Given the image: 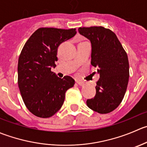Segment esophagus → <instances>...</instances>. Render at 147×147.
Segmentation results:
<instances>
[{
  "instance_id": "1",
  "label": "esophagus",
  "mask_w": 147,
  "mask_h": 147,
  "mask_svg": "<svg viewBox=\"0 0 147 147\" xmlns=\"http://www.w3.org/2000/svg\"><path fill=\"white\" fill-rule=\"evenodd\" d=\"M77 83H78L79 85H80V86H84V85H85V82H82V81H79V80L77 81Z\"/></svg>"
}]
</instances>
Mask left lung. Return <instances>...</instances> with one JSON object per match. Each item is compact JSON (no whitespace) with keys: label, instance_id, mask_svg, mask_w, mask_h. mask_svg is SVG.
Returning <instances> with one entry per match:
<instances>
[{"label":"left lung","instance_id":"obj_1","mask_svg":"<svg viewBox=\"0 0 147 147\" xmlns=\"http://www.w3.org/2000/svg\"><path fill=\"white\" fill-rule=\"evenodd\" d=\"M81 35L91 42V65L98 67L100 79L96 94L87 100V105L101 114L116 109L121 102L129 78L127 54L111 30L102 26L80 27Z\"/></svg>","mask_w":147,"mask_h":147}]
</instances>
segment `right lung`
Wrapping results in <instances>:
<instances>
[{
	"instance_id": "right-lung-1",
	"label": "right lung",
	"mask_w": 147,
	"mask_h": 147,
	"mask_svg": "<svg viewBox=\"0 0 147 147\" xmlns=\"http://www.w3.org/2000/svg\"><path fill=\"white\" fill-rule=\"evenodd\" d=\"M76 28H39L24 45L18 62V85L28 110L40 118L55 115L63 105L65 92L75 85L69 76L59 78L51 71L57 48L73 37Z\"/></svg>"
}]
</instances>
